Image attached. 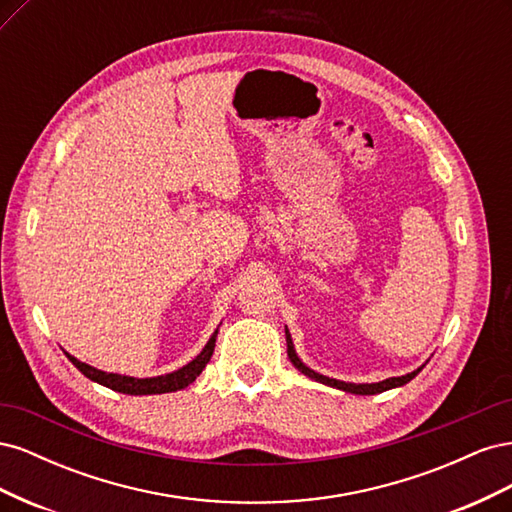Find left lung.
<instances>
[{"mask_svg": "<svg viewBox=\"0 0 512 512\" xmlns=\"http://www.w3.org/2000/svg\"><path fill=\"white\" fill-rule=\"evenodd\" d=\"M286 344H288V359L290 363L297 367L301 374H305L307 378H312L316 382H322V384H329L333 386V389H339V391H346V393H354V395H376V393H382V391H389V389H395V386H401L410 382L418 371H421V367H418L416 371H412V374H406V376H399V378H386L382 382H376V384H350V382H339V380H333V378H327V376H320L316 374V371H312L309 367H305L301 363V359L297 356V352H294V346H292V339H290V333L286 329Z\"/></svg>", "mask_w": 512, "mask_h": 512, "instance_id": "left-lung-1", "label": "left lung"}]
</instances>
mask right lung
I'll return each mask as SVG.
<instances>
[{
	"label": "right lung",
	"instance_id": "1",
	"mask_svg": "<svg viewBox=\"0 0 512 512\" xmlns=\"http://www.w3.org/2000/svg\"><path fill=\"white\" fill-rule=\"evenodd\" d=\"M215 335H218V331L211 335V339L207 342V346L203 348V352H200L192 363L173 371V374L158 376V378H130V376H119V374H106V371H100V369L91 367L87 363L76 361L74 356L68 354V352H66V356L72 361V365L81 371L83 376H87L89 380H94L102 386H108V389L126 393V395H158V393L181 391L200 376V371H203L207 367V363L211 361V354H213V348H215Z\"/></svg>",
	"mask_w": 512,
	"mask_h": 512
}]
</instances>
